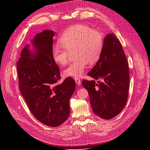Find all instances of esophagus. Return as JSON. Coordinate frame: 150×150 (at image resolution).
Masks as SVG:
<instances>
[{"label": "esophagus", "instance_id": "esophagus-1", "mask_svg": "<svg viewBox=\"0 0 150 150\" xmlns=\"http://www.w3.org/2000/svg\"><path fill=\"white\" fill-rule=\"evenodd\" d=\"M74 80H75V82H76V84H78V85H80V84H81V80H80V78H78V77H75V78H74Z\"/></svg>", "mask_w": 150, "mask_h": 150}]
</instances>
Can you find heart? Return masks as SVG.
<instances>
[{
  "mask_svg": "<svg viewBox=\"0 0 150 150\" xmlns=\"http://www.w3.org/2000/svg\"><path fill=\"white\" fill-rule=\"evenodd\" d=\"M61 44L52 49L53 61L59 65H64L69 61L70 53L74 50L76 59L64 70L67 76H81L89 62L94 64L100 59L103 50L104 38L99 31L91 27L76 24L65 30L59 38Z\"/></svg>",
  "mask_w": 150,
  "mask_h": 150,
  "instance_id": "b5f03b06",
  "label": "heart"
}]
</instances>
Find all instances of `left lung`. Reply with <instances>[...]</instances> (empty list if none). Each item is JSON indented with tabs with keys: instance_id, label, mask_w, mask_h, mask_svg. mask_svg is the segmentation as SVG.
Masks as SVG:
<instances>
[{
	"instance_id": "1",
	"label": "left lung",
	"mask_w": 150,
	"mask_h": 150,
	"mask_svg": "<svg viewBox=\"0 0 150 150\" xmlns=\"http://www.w3.org/2000/svg\"><path fill=\"white\" fill-rule=\"evenodd\" d=\"M88 75L94 80H83L82 85L88 91L93 112L101 119H112L125 108L129 85L127 57L114 33L105 37L100 58ZM98 79L102 81L96 83Z\"/></svg>"
}]
</instances>
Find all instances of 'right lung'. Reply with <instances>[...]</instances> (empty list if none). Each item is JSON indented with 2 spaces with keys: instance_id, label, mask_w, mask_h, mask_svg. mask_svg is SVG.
Here are the masks:
<instances>
[{
  "instance_id": "obj_1",
  "label": "right lung",
  "mask_w": 150,
  "mask_h": 150,
  "mask_svg": "<svg viewBox=\"0 0 150 150\" xmlns=\"http://www.w3.org/2000/svg\"><path fill=\"white\" fill-rule=\"evenodd\" d=\"M52 30L38 33L31 41L35 53L23 48L17 62L19 87L31 112L42 123L57 127L69 116V100L75 81L68 77L61 84L60 70L52 56Z\"/></svg>"
}]
</instances>
